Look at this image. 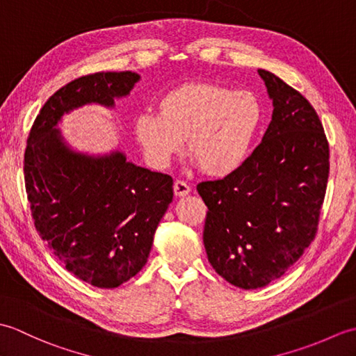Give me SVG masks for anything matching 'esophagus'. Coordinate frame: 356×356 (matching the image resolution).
<instances>
[{"label": "esophagus", "instance_id": "esophagus-1", "mask_svg": "<svg viewBox=\"0 0 356 356\" xmlns=\"http://www.w3.org/2000/svg\"><path fill=\"white\" fill-rule=\"evenodd\" d=\"M172 190H174V194H176V197H185V195L191 193L190 185L184 182V180H176V182H174Z\"/></svg>", "mask_w": 356, "mask_h": 356}]
</instances>
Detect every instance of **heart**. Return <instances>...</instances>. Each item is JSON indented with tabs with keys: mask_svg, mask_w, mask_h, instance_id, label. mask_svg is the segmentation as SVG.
Segmentation results:
<instances>
[{
	"mask_svg": "<svg viewBox=\"0 0 356 356\" xmlns=\"http://www.w3.org/2000/svg\"><path fill=\"white\" fill-rule=\"evenodd\" d=\"M263 107L252 92L214 82H188L159 97L157 115L134 120L136 140L157 170L182 148L209 176L225 177L248 161L260 130Z\"/></svg>",
	"mask_w": 356,
	"mask_h": 356,
	"instance_id": "obj_1",
	"label": "heart"
}]
</instances>
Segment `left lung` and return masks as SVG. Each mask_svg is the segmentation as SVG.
<instances>
[{"label":"left lung","instance_id":"8db88e82","mask_svg":"<svg viewBox=\"0 0 356 356\" xmlns=\"http://www.w3.org/2000/svg\"><path fill=\"white\" fill-rule=\"evenodd\" d=\"M274 105L261 143L222 180L202 182L211 266L241 289L282 277L315 237L329 177V143L303 95L259 70Z\"/></svg>","mask_w":356,"mask_h":356}]
</instances>
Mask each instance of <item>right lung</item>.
Returning <instances> with one entry per match:
<instances>
[{
  "instance_id": "add662e5",
  "label": "right lung",
  "mask_w": 356,
  "mask_h": 356,
  "mask_svg": "<svg viewBox=\"0 0 356 356\" xmlns=\"http://www.w3.org/2000/svg\"><path fill=\"white\" fill-rule=\"evenodd\" d=\"M139 79L134 72H101L69 82L44 104L27 139L24 180L35 228L67 270L101 289L145 266L172 202V179L128 162L119 149L74 151L56 127L82 105L115 108Z\"/></svg>"
}]
</instances>
